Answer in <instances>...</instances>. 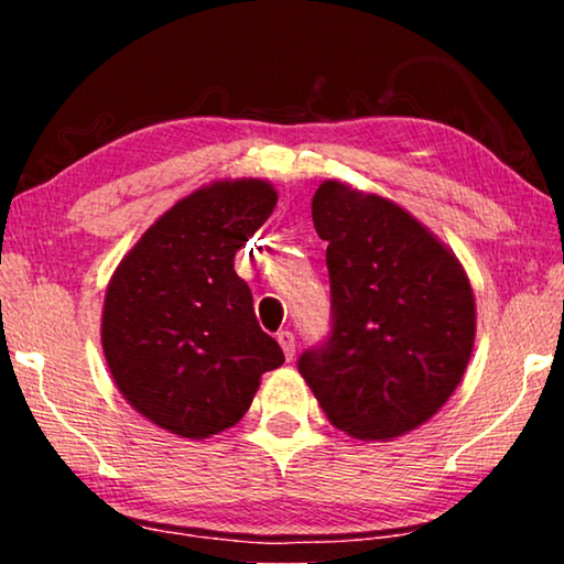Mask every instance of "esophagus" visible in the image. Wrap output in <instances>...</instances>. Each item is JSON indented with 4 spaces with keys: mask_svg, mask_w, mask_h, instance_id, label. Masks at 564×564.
<instances>
[{
    "mask_svg": "<svg viewBox=\"0 0 564 564\" xmlns=\"http://www.w3.org/2000/svg\"><path fill=\"white\" fill-rule=\"evenodd\" d=\"M275 338H279L281 348H283V352H285V358L293 360V356H295V336H293V333H291V330H281Z\"/></svg>",
    "mask_w": 564,
    "mask_h": 564,
    "instance_id": "34e87169",
    "label": "esophagus"
}]
</instances>
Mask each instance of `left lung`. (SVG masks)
Segmentation results:
<instances>
[{
	"instance_id": "left-lung-1",
	"label": "left lung",
	"mask_w": 564,
	"mask_h": 564,
	"mask_svg": "<svg viewBox=\"0 0 564 564\" xmlns=\"http://www.w3.org/2000/svg\"><path fill=\"white\" fill-rule=\"evenodd\" d=\"M313 226L328 241L330 330L301 352V376L352 437L415 431L445 405L470 360V281L408 212L340 181L318 186Z\"/></svg>"
}]
</instances>
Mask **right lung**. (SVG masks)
Wrapping results in <instances>:
<instances>
[{"instance_id": "obj_1", "label": "right lung", "mask_w": 564, "mask_h": 564, "mask_svg": "<svg viewBox=\"0 0 564 564\" xmlns=\"http://www.w3.org/2000/svg\"><path fill=\"white\" fill-rule=\"evenodd\" d=\"M279 202L259 178L181 198L141 236L109 283L101 346L121 395L181 437H208L251 408L283 350L263 333L236 251Z\"/></svg>"}]
</instances>
